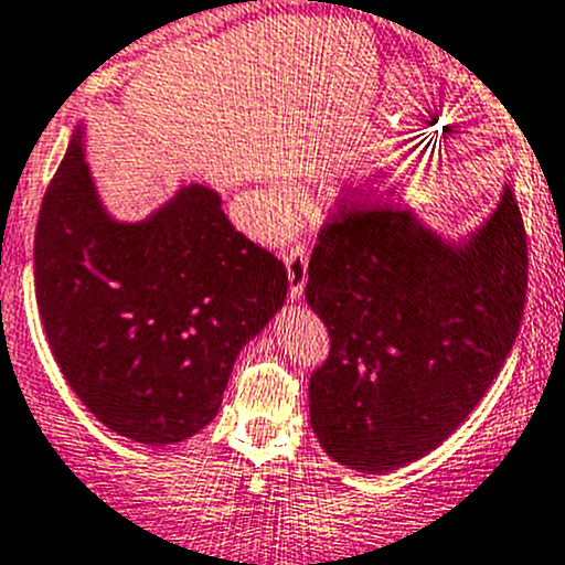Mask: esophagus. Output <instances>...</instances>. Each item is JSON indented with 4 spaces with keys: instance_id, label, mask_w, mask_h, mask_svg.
<instances>
[{
    "instance_id": "34e87169",
    "label": "esophagus",
    "mask_w": 565,
    "mask_h": 565,
    "mask_svg": "<svg viewBox=\"0 0 565 565\" xmlns=\"http://www.w3.org/2000/svg\"><path fill=\"white\" fill-rule=\"evenodd\" d=\"M287 262V276H289V298L300 300L306 289V267H309V250L303 243H295L292 248L284 254Z\"/></svg>"
}]
</instances>
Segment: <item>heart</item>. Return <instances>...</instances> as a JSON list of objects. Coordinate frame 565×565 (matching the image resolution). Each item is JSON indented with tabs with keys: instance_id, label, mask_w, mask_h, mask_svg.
Segmentation results:
<instances>
[{
	"instance_id": "b5f03b06",
	"label": "heart",
	"mask_w": 565,
	"mask_h": 565,
	"mask_svg": "<svg viewBox=\"0 0 565 565\" xmlns=\"http://www.w3.org/2000/svg\"><path fill=\"white\" fill-rule=\"evenodd\" d=\"M295 201H298V195H295L292 188H278V206L281 210H292Z\"/></svg>"
}]
</instances>
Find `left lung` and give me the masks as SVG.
I'll use <instances>...</instances> for the list:
<instances>
[{"mask_svg": "<svg viewBox=\"0 0 565 565\" xmlns=\"http://www.w3.org/2000/svg\"><path fill=\"white\" fill-rule=\"evenodd\" d=\"M524 295L527 234L511 188L463 243L399 206L342 201L317 234L306 281L331 337L309 381L322 450L370 475L436 450L500 375Z\"/></svg>", "mask_w": 565, "mask_h": 565, "instance_id": "8db88e82", "label": "left lung"}]
</instances>
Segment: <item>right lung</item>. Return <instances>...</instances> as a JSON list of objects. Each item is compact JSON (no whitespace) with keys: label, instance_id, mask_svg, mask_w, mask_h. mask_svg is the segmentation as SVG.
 Instances as JSON below:
<instances>
[{"label":"right lung","instance_id":"obj_1","mask_svg":"<svg viewBox=\"0 0 565 565\" xmlns=\"http://www.w3.org/2000/svg\"><path fill=\"white\" fill-rule=\"evenodd\" d=\"M35 298L54 361L118 436L173 445L215 419L234 359L281 309L287 267L190 184L143 223L98 204L82 126L43 195Z\"/></svg>","mask_w":565,"mask_h":565}]
</instances>
